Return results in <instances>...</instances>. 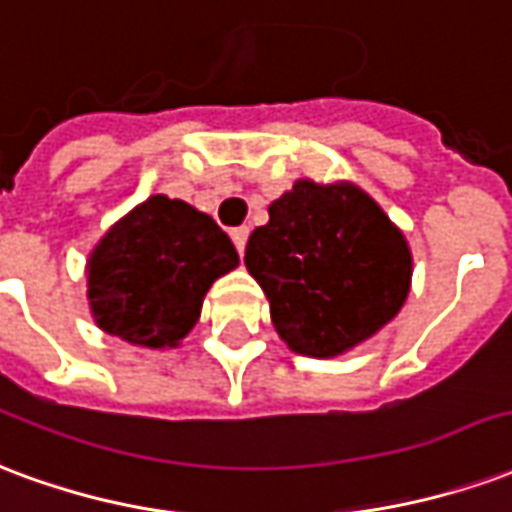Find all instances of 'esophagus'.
Masks as SVG:
<instances>
[{
	"mask_svg": "<svg viewBox=\"0 0 512 512\" xmlns=\"http://www.w3.org/2000/svg\"><path fill=\"white\" fill-rule=\"evenodd\" d=\"M248 234H251V229L248 226H237V229H231V240H234V248L237 251H245V245H248Z\"/></svg>",
	"mask_w": 512,
	"mask_h": 512,
	"instance_id": "34e87169",
	"label": "esophagus"
}]
</instances>
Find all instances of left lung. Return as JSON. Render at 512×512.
I'll list each match as a JSON object with an SVG mask.
<instances>
[{
	"mask_svg": "<svg viewBox=\"0 0 512 512\" xmlns=\"http://www.w3.org/2000/svg\"><path fill=\"white\" fill-rule=\"evenodd\" d=\"M245 267L270 300L281 341L322 360L393 322L412 286L404 231L352 182L297 179L251 234Z\"/></svg>",
	"mask_w": 512,
	"mask_h": 512,
	"instance_id": "left-lung-1",
	"label": "left lung"
}]
</instances>
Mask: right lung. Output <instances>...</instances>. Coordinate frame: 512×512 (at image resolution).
Wrapping results in <instances>:
<instances>
[{
	"mask_svg": "<svg viewBox=\"0 0 512 512\" xmlns=\"http://www.w3.org/2000/svg\"><path fill=\"white\" fill-rule=\"evenodd\" d=\"M237 264L229 234L207 212L158 193L122 215L89 253V311L119 341L177 349L212 283Z\"/></svg>",
	"mask_w": 512,
	"mask_h": 512,
	"instance_id": "add662e5",
	"label": "right lung"
}]
</instances>
